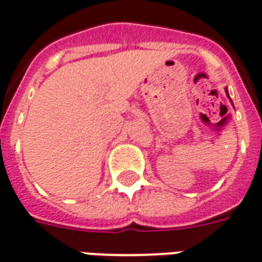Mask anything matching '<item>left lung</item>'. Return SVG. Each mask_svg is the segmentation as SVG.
<instances>
[{"label":"left lung","instance_id":"8db88e82","mask_svg":"<svg viewBox=\"0 0 262 262\" xmlns=\"http://www.w3.org/2000/svg\"><path fill=\"white\" fill-rule=\"evenodd\" d=\"M226 93H227V95H228V98H230V94H228V89H226ZM231 102H232V101H231ZM232 105H234V103H232Z\"/></svg>","mask_w":262,"mask_h":262}]
</instances>
